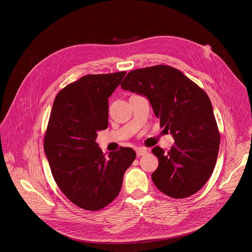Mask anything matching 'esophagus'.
Masks as SVG:
<instances>
[{
	"label": "esophagus",
	"mask_w": 252,
	"mask_h": 252,
	"mask_svg": "<svg viewBox=\"0 0 252 252\" xmlns=\"http://www.w3.org/2000/svg\"><path fill=\"white\" fill-rule=\"evenodd\" d=\"M147 152V149L146 148H144V147H137L136 148V153H137V156H142V155H144L145 153Z\"/></svg>",
	"instance_id": "34e87169"
}]
</instances>
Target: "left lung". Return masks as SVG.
<instances>
[{"label":"left lung","instance_id":"8db88e82","mask_svg":"<svg viewBox=\"0 0 252 252\" xmlns=\"http://www.w3.org/2000/svg\"><path fill=\"white\" fill-rule=\"evenodd\" d=\"M124 90L148 98L160 127L172 133L175 144L165 152L152 148L159 165L151 175L164 194L182 199L198 192L216 167L220 133L208 94L176 68L156 65L128 72Z\"/></svg>","mask_w":252,"mask_h":252}]
</instances>
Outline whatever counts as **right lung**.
Segmentation results:
<instances>
[{"label": "right lung", "instance_id": "1", "mask_svg": "<svg viewBox=\"0 0 252 252\" xmlns=\"http://www.w3.org/2000/svg\"><path fill=\"white\" fill-rule=\"evenodd\" d=\"M126 72L87 74L55 97L43 147L51 174L64 195L86 211H100L119 194L125 171L136 159L131 147L105 157L96 143L106 130L108 98Z\"/></svg>", "mask_w": 252, "mask_h": 252}]
</instances>
